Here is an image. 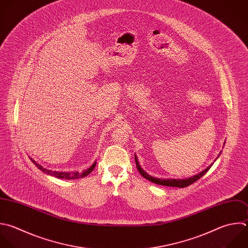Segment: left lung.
Masks as SVG:
<instances>
[{"label": "left lung", "instance_id": "obj_1", "mask_svg": "<svg viewBox=\"0 0 248 248\" xmlns=\"http://www.w3.org/2000/svg\"><path fill=\"white\" fill-rule=\"evenodd\" d=\"M135 161H136V166H137V169L139 170V172L145 178V179H148L149 181L153 182V183H156V184H159V185H166V186H172V187H179V188H183V187H187L191 184H193L195 181H197L198 179H200L203 174H205L207 172V170L211 168L212 165L208 166L204 170L201 171L200 173L192 176V177H189V178H186V179H162V178H155V177H152L150 175H148L141 168L140 166L139 165V162H138V159L137 157L135 156Z\"/></svg>", "mask_w": 248, "mask_h": 248}]
</instances>
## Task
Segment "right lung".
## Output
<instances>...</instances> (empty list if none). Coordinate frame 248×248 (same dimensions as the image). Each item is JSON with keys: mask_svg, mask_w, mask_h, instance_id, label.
Wrapping results in <instances>:
<instances>
[{"mask_svg": "<svg viewBox=\"0 0 248 248\" xmlns=\"http://www.w3.org/2000/svg\"><path fill=\"white\" fill-rule=\"evenodd\" d=\"M32 162L36 165V167L38 169H40L41 170H43L44 172L47 173V174H50V175H53L57 178H63V179H77V178H80V177H84L86 175H88L95 168L96 166V162L86 170H83L81 173H79L78 171H75V172H66V171H53V170H47V169H45L44 167H42L40 164L36 163L33 159H31Z\"/></svg>", "mask_w": 248, "mask_h": 248, "instance_id": "add662e5", "label": "right lung"}]
</instances>
